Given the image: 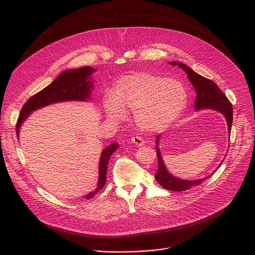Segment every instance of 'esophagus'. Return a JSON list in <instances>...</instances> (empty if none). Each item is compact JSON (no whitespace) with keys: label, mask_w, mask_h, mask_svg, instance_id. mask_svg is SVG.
I'll return each mask as SVG.
<instances>
[{"label":"esophagus","mask_w":255,"mask_h":255,"mask_svg":"<svg viewBox=\"0 0 255 255\" xmlns=\"http://www.w3.org/2000/svg\"><path fill=\"white\" fill-rule=\"evenodd\" d=\"M131 142H132L133 144H135V145L137 146H142L145 144V141H144L141 137H139V136L132 137V138H131Z\"/></svg>","instance_id":"1"}]
</instances>
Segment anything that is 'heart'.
<instances>
[{
  "label": "heart",
  "mask_w": 255,
  "mask_h": 255,
  "mask_svg": "<svg viewBox=\"0 0 255 255\" xmlns=\"http://www.w3.org/2000/svg\"><path fill=\"white\" fill-rule=\"evenodd\" d=\"M187 101L181 82L162 75L137 73L120 79L102 102L105 117L114 122L133 112L135 124L145 131H160L182 114Z\"/></svg>",
  "instance_id": "heart-1"
}]
</instances>
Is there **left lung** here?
Listing matches in <instances>:
<instances>
[{"label":"left lung","mask_w":255,"mask_h":255,"mask_svg":"<svg viewBox=\"0 0 255 255\" xmlns=\"http://www.w3.org/2000/svg\"><path fill=\"white\" fill-rule=\"evenodd\" d=\"M169 64L172 66H178L187 74V78L190 81V83L193 85V88L196 92V98H195V103H194L195 111L208 109L214 110V111H217L219 113H221L227 121L228 132L230 135L231 129H232V124H233V107H232L231 102L226 97V95L219 89L217 84L214 81L195 73L193 70H191L189 67H187L186 65H184L182 63L169 62ZM161 137H162L161 134L157 135V137H156L158 171L155 175L156 181L160 183L161 186H163L165 189L172 190V191H183V190H187V189L191 188L192 186L200 184L201 182L207 180L210 177V176H208V177H205V178H202L199 180L188 181V180H182L178 177L173 176L168 171V169L164 163V160L162 158L161 152H160L159 142H160ZM223 161H222V163H223ZM221 164L219 165L218 168L221 166ZM215 171H214V173H215Z\"/></svg>","instance_id":"obj_1"}]
</instances>
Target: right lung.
Wrapping results in <instances>:
<instances>
[{"label": "right lung", "mask_w": 255, "mask_h": 255, "mask_svg": "<svg viewBox=\"0 0 255 255\" xmlns=\"http://www.w3.org/2000/svg\"><path fill=\"white\" fill-rule=\"evenodd\" d=\"M96 70L92 67L70 69L60 73L57 78L44 89L30 97L20 111V116L16 124V135L19 136V129L26 119L36 110L41 109L55 103L79 101L89 102L91 100V90L93 89L92 74ZM119 148V143L114 142L107 146L100 155L99 176L96 188L82 196L85 199L92 198L106 183L108 163L112 154Z\"/></svg>", "instance_id": "obj_1"}]
</instances>
